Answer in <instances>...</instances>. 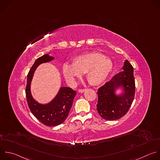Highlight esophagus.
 <instances>
[{"mask_svg": "<svg viewBox=\"0 0 160 160\" xmlns=\"http://www.w3.org/2000/svg\"><path fill=\"white\" fill-rule=\"evenodd\" d=\"M85 90H86V89H79V90H78V92H79L80 93H83V92H84Z\"/></svg>", "mask_w": 160, "mask_h": 160, "instance_id": "esophagus-1", "label": "esophagus"}]
</instances>
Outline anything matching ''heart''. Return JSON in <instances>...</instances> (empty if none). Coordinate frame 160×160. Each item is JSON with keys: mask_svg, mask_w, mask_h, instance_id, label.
<instances>
[{"mask_svg": "<svg viewBox=\"0 0 160 160\" xmlns=\"http://www.w3.org/2000/svg\"><path fill=\"white\" fill-rule=\"evenodd\" d=\"M112 66V61L104 55L92 52L77 57L73 64H63L62 70L68 83H75L77 78H80L82 73H86V78L90 84L98 85L108 78Z\"/></svg>", "mask_w": 160, "mask_h": 160, "instance_id": "heart-1", "label": "heart"}]
</instances>
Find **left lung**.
Here are the masks:
<instances>
[{
  "label": "left lung",
  "instance_id": "1",
  "mask_svg": "<svg viewBox=\"0 0 160 160\" xmlns=\"http://www.w3.org/2000/svg\"><path fill=\"white\" fill-rule=\"evenodd\" d=\"M122 69V72L98 89L97 111L105 120L119 119L126 114L133 102L135 95L134 69L128 60L125 61ZM121 86L123 87L125 93L117 96L115 90Z\"/></svg>",
  "mask_w": 160,
  "mask_h": 160
}]
</instances>
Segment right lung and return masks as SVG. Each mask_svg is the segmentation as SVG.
I'll return each mask as SVG.
<instances>
[{
  "label": "right lung",
  "mask_w": 160,
  "mask_h": 160,
  "mask_svg": "<svg viewBox=\"0 0 160 160\" xmlns=\"http://www.w3.org/2000/svg\"><path fill=\"white\" fill-rule=\"evenodd\" d=\"M54 59L48 54L38 58L27 77L26 95L29 108L32 114L41 123L48 126H56L63 123L69 114L77 93L70 87H61L56 97L48 104H40L32 97L31 82L36 68L41 63L50 62Z\"/></svg>",
  "instance_id": "1"
}]
</instances>
